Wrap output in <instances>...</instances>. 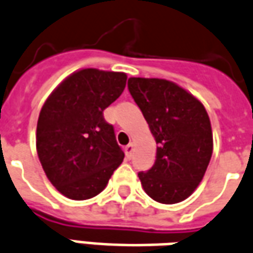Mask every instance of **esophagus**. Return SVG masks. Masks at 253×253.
Wrapping results in <instances>:
<instances>
[{
  "label": "esophagus",
  "mask_w": 253,
  "mask_h": 253,
  "mask_svg": "<svg viewBox=\"0 0 253 253\" xmlns=\"http://www.w3.org/2000/svg\"><path fill=\"white\" fill-rule=\"evenodd\" d=\"M132 151H134V144H131V142H130V144L127 145L126 148H125V152H126L127 157H131Z\"/></svg>",
  "instance_id": "esophagus-1"
}]
</instances>
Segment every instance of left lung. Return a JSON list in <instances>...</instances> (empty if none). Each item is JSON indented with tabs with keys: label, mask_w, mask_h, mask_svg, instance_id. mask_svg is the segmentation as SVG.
<instances>
[{
	"label": "left lung",
	"mask_w": 253,
	"mask_h": 253,
	"mask_svg": "<svg viewBox=\"0 0 253 253\" xmlns=\"http://www.w3.org/2000/svg\"><path fill=\"white\" fill-rule=\"evenodd\" d=\"M127 86L157 144L155 164L138 172L141 185L157 203L183 201L199 186L212 156V130L206 108L166 79L130 78Z\"/></svg>",
	"instance_id": "1"
}]
</instances>
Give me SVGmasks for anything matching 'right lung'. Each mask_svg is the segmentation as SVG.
<instances>
[{
    "mask_svg": "<svg viewBox=\"0 0 253 253\" xmlns=\"http://www.w3.org/2000/svg\"><path fill=\"white\" fill-rule=\"evenodd\" d=\"M125 72L84 68L67 77L41 109L37 152L52 185L71 200L101 193L125 153L104 109L126 87Z\"/></svg>",
    "mask_w": 253,
    "mask_h": 253,
    "instance_id": "right-lung-1",
    "label": "right lung"
}]
</instances>
